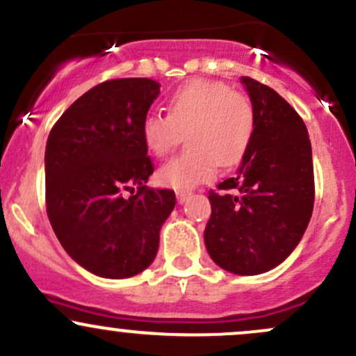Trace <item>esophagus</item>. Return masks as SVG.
<instances>
[{
    "label": "esophagus",
    "instance_id": "34e87169",
    "mask_svg": "<svg viewBox=\"0 0 356 356\" xmlns=\"http://www.w3.org/2000/svg\"><path fill=\"white\" fill-rule=\"evenodd\" d=\"M175 194H177V201L182 204V202H186L187 197L191 196V191H177Z\"/></svg>",
    "mask_w": 356,
    "mask_h": 356
}]
</instances>
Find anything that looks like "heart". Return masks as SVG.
Instances as JSON below:
<instances>
[{
  "mask_svg": "<svg viewBox=\"0 0 356 356\" xmlns=\"http://www.w3.org/2000/svg\"><path fill=\"white\" fill-rule=\"evenodd\" d=\"M255 123V108L245 92L220 81L193 79L170 96L169 113H147L142 138L148 152L163 157L187 134L189 148L157 172L162 186L186 191L211 181L218 165L240 163L252 145Z\"/></svg>",
  "mask_w": 356,
  "mask_h": 356,
  "instance_id": "heart-1",
  "label": "heart"
}]
</instances>
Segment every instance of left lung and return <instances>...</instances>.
<instances>
[{
    "label": "left lung",
    "mask_w": 356,
    "mask_h": 356,
    "mask_svg": "<svg viewBox=\"0 0 356 356\" xmlns=\"http://www.w3.org/2000/svg\"><path fill=\"white\" fill-rule=\"evenodd\" d=\"M243 84L255 108V134L235 177L209 191L204 243L211 259L238 275L282 264L298 247L314 208V169L307 128L272 88Z\"/></svg>",
    "instance_id": "obj_1"
}]
</instances>
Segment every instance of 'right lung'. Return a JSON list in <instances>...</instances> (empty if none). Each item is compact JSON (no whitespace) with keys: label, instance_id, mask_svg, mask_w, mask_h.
Listing matches in <instances>:
<instances>
[{"label":"right lung","instance_id":"add662e5","mask_svg":"<svg viewBox=\"0 0 356 356\" xmlns=\"http://www.w3.org/2000/svg\"><path fill=\"white\" fill-rule=\"evenodd\" d=\"M159 92L147 77L104 81L49 134L47 216L70 259L95 275L124 279L147 268L175 206L174 191L145 186L154 162L142 121Z\"/></svg>","mask_w":356,"mask_h":356}]
</instances>
